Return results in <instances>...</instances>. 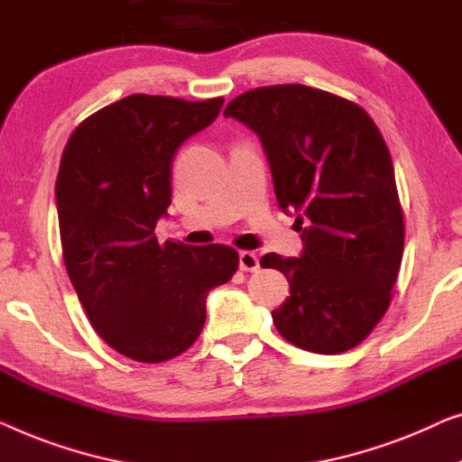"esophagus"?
I'll list each match as a JSON object with an SVG mask.
<instances>
[{
  "instance_id": "obj_1",
  "label": "esophagus",
  "mask_w": 462,
  "mask_h": 462,
  "mask_svg": "<svg viewBox=\"0 0 462 462\" xmlns=\"http://www.w3.org/2000/svg\"><path fill=\"white\" fill-rule=\"evenodd\" d=\"M238 265L243 272H255L259 268V257L253 251H240Z\"/></svg>"
}]
</instances>
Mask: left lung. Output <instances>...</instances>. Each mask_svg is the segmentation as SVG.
<instances>
[{
	"label": "left lung",
	"instance_id": "8db88e82",
	"mask_svg": "<svg viewBox=\"0 0 462 462\" xmlns=\"http://www.w3.org/2000/svg\"><path fill=\"white\" fill-rule=\"evenodd\" d=\"M262 140L278 205L295 213L303 253H268L291 297L278 333L316 354L366 339L389 308L404 253V216L379 127L358 104L299 83L257 88L224 110Z\"/></svg>",
	"mask_w": 462,
	"mask_h": 462
}]
</instances>
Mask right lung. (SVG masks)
Listing matches in <instances>:
<instances>
[{"label":"right lung","instance_id":"1","mask_svg":"<svg viewBox=\"0 0 462 462\" xmlns=\"http://www.w3.org/2000/svg\"><path fill=\"white\" fill-rule=\"evenodd\" d=\"M222 104L134 94L88 116L64 146L56 180L64 265L96 333L135 362L186 352L203 330L207 293L238 268L232 246L154 236L171 205L175 152Z\"/></svg>","mask_w":462,"mask_h":462}]
</instances>
